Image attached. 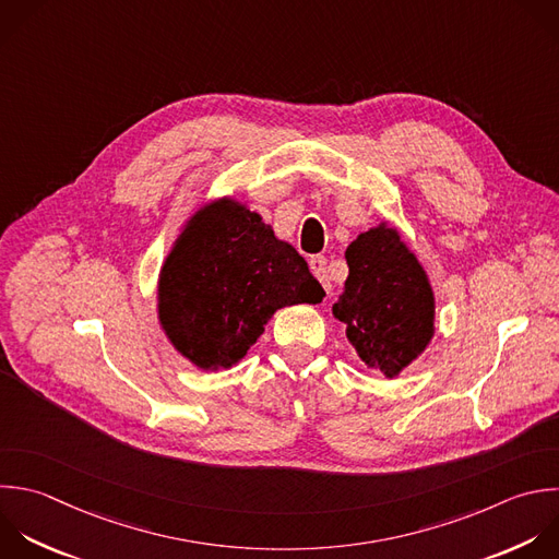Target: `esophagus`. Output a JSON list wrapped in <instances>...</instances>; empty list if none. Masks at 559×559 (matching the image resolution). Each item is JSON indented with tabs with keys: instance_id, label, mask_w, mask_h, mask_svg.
<instances>
[{
	"instance_id": "1",
	"label": "esophagus",
	"mask_w": 559,
	"mask_h": 559,
	"mask_svg": "<svg viewBox=\"0 0 559 559\" xmlns=\"http://www.w3.org/2000/svg\"><path fill=\"white\" fill-rule=\"evenodd\" d=\"M310 271L312 275L321 282L325 290H330V277H328V260L323 255H312L310 258Z\"/></svg>"
}]
</instances>
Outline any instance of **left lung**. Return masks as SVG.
I'll use <instances>...</instances> for the list:
<instances>
[{"label":"left lung","mask_w":559,"mask_h":559,"mask_svg":"<svg viewBox=\"0 0 559 559\" xmlns=\"http://www.w3.org/2000/svg\"><path fill=\"white\" fill-rule=\"evenodd\" d=\"M349 275L332 312L360 360L395 378L435 334V295L397 229L380 223L345 251Z\"/></svg>","instance_id":"obj_1"}]
</instances>
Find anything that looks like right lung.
I'll list each match as a JSON object with an SVG mask.
<instances>
[{
	"instance_id": "right-lung-1",
	"label": "right lung",
	"mask_w": 559,
	"mask_h": 559,
	"mask_svg": "<svg viewBox=\"0 0 559 559\" xmlns=\"http://www.w3.org/2000/svg\"><path fill=\"white\" fill-rule=\"evenodd\" d=\"M159 323L199 369L240 362L275 310L317 304L321 284L260 214L234 199L203 205L159 273Z\"/></svg>"
}]
</instances>
